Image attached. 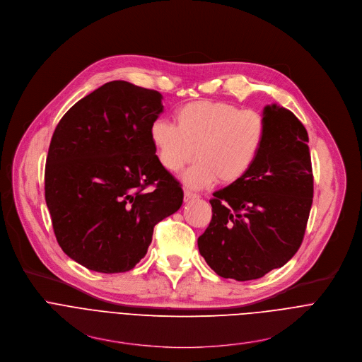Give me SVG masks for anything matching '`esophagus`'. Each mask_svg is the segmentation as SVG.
I'll return each instance as SVG.
<instances>
[{"label":"esophagus","mask_w":362,"mask_h":362,"mask_svg":"<svg viewBox=\"0 0 362 362\" xmlns=\"http://www.w3.org/2000/svg\"><path fill=\"white\" fill-rule=\"evenodd\" d=\"M198 197H199L198 194H194V192H191V191H188V189L184 191V199H185V202H191V199H195V198H198Z\"/></svg>","instance_id":"esophagus-1"}]
</instances>
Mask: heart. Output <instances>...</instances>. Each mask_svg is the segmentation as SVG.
Here are the masks:
<instances>
[{"instance_id":"1","label":"heart","mask_w":362,"mask_h":362,"mask_svg":"<svg viewBox=\"0 0 362 362\" xmlns=\"http://www.w3.org/2000/svg\"><path fill=\"white\" fill-rule=\"evenodd\" d=\"M267 125L253 110L233 103L198 100L182 106L177 125L156 119L151 139L160 165L177 173L194 156L198 163L184 174L187 185L209 187L217 180L230 185L252 170L263 148Z\"/></svg>"}]
</instances>
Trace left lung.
<instances>
[{"instance_id":"1","label":"left lung","mask_w":362,"mask_h":362,"mask_svg":"<svg viewBox=\"0 0 362 362\" xmlns=\"http://www.w3.org/2000/svg\"><path fill=\"white\" fill-rule=\"evenodd\" d=\"M263 148L245 178L216 191L198 250L224 279L238 282L282 267L299 250L312 198L309 138L288 109L266 106Z\"/></svg>"}]
</instances>
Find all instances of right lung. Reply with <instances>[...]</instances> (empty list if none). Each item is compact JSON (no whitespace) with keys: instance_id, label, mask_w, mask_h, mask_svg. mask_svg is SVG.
I'll return each mask as SVG.
<instances>
[{"instance_id":"obj_1","label":"right lung","mask_w":362,"mask_h":362,"mask_svg":"<svg viewBox=\"0 0 362 362\" xmlns=\"http://www.w3.org/2000/svg\"><path fill=\"white\" fill-rule=\"evenodd\" d=\"M160 99L156 90L113 80L73 105L54 129L46 203L59 246L89 270L134 269L155 224L182 204V188L151 139Z\"/></svg>"}]
</instances>
